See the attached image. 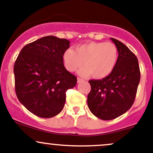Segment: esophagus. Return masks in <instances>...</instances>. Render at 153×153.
I'll list each match as a JSON object with an SVG mask.
<instances>
[{
	"label": "esophagus",
	"mask_w": 153,
	"mask_h": 153,
	"mask_svg": "<svg viewBox=\"0 0 153 153\" xmlns=\"http://www.w3.org/2000/svg\"><path fill=\"white\" fill-rule=\"evenodd\" d=\"M83 81V80L81 79V78H77V81H78V83H81V82H82Z\"/></svg>",
	"instance_id": "1"
}]
</instances>
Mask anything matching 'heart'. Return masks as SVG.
Here are the masks:
<instances>
[{"instance_id":"1","label":"heart","mask_w":153,"mask_h":153,"mask_svg":"<svg viewBox=\"0 0 153 153\" xmlns=\"http://www.w3.org/2000/svg\"><path fill=\"white\" fill-rule=\"evenodd\" d=\"M118 59V50L112 42H90L78 45L75 51L67 49L63 54L64 67L68 71H78L82 77L92 75L96 79L108 76L114 69Z\"/></svg>"}]
</instances>
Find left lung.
Masks as SVG:
<instances>
[{"instance_id": "left-lung-1", "label": "left lung", "mask_w": 153, "mask_h": 153, "mask_svg": "<svg viewBox=\"0 0 153 153\" xmlns=\"http://www.w3.org/2000/svg\"><path fill=\"white\" fill-rule=\"evenodd\" d=\"M118 50V59L111 73L101 80H90L87 97L90 111L102 120H111L133 105L140 81L138 59L126 45L111 38Z\"/></svg>"}]
</instances>
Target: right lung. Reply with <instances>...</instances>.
<instances>
[{
	"label": "right lung",
	"mask_w": 153,
	"mask_h": 153,
	"mask_svg": "<svg viewBox=\"0 0 153 153\" xmlns=\"http://www.w3.org/2000/svg\"><path fill=\"white\" fill-rule=\"evenodd\" d=\"M70 41L54 36L42 37L21 50L14 66L19 101L32 114L51 118L63 109L66 91L77 78L64 66L63 54Z\"/></svg>",
	"instance_id": "obj_1"
}]
</instances>
